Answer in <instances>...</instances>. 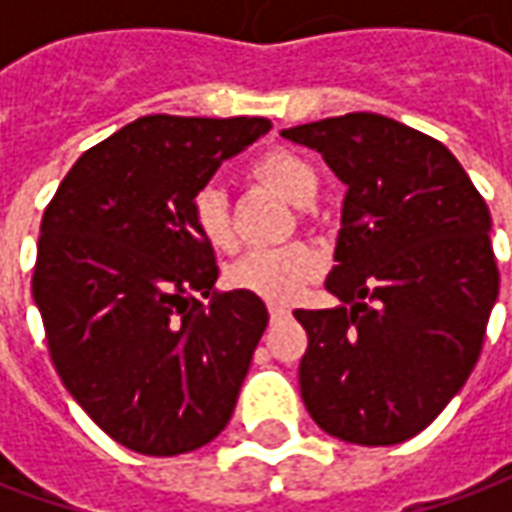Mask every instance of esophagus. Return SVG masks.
<instances>
[{"instance_id": "obj_1", "label": "esophagus", "mask_w": 512, "mask_h": 512, "mask_svg": "<svg viewBox=\"0 0 512 512\" xmlns=\"http://www.w3.org/2000/svg\"><path fill=\"white\" fill-rule=\"evenodd\" d=\"M268 315H271V321H285L290 315V307H285V304H279V301H271L268 304Z\"/></svg>"}]
</instances>
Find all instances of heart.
Listing matches in <instances>:
<instances>
[{"label":"heart","instance_id":"heart-1","mask_svg":"<svg viewBox=\"0 0 512 512\" xmlns=\"http://www.w3.org/2000/svg\"><path fill=\"white\" fill-rule=\"evenodd\" d=\"M252 172H255V178L274 186L279 194H285L288 200L299 202V205L310 200L315 183H318L310 161L293 150H282V147L255 158ZM191 222L202 241L213 249L224 252L235 244L227 197L219 186L208 183L191 197ZM318 268H321L318 252L312 246L293 241L285 246L252 249L230 268L227 277L235 288L257 293L268 301H288L307 288V282L318 274Z\"/></svg>","mask_w":512,"mask_h":512}]
</instances>
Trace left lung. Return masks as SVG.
Segmentation results:
<instances>
[{
  "instance_id": "1",
  "label": "left lung",
  "mask_w": 512,
  "mask_h": 512,
  "mask_svg": "<svg viewBox=\"0 0 512 512\" xmlns=\"http://www.w3.org/2000/svg\"><path fill=\"white\" fill-rule=\"evenodd\" d=\"M343 180L332 310L307 329L299 386L329 436L386 447L417 436L461 392L499 296L491 213L458 158L392 117L354 112L285 128Z\"/></svg>"
}]
</instances>
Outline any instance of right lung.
<instances>
[{
	"instance_id": "obj_1",
	"label": "right lung",
	"mask_w": 512,
	"mask_h": 512,
	"mask_svg": "<svg viewBox=\"0 0 512 512\" xmlns=\"http://www.w3.org/2000/svg\"><path fill=\"white\" fill-rule=\"evenodd\" d=\"M268 128L139 117L90 147L43 213L32 296L51 362L95 425L139 455L197 450L233 417L268 310L249 290H213L191 197Z\"/></svg>"
}]
</instances>
